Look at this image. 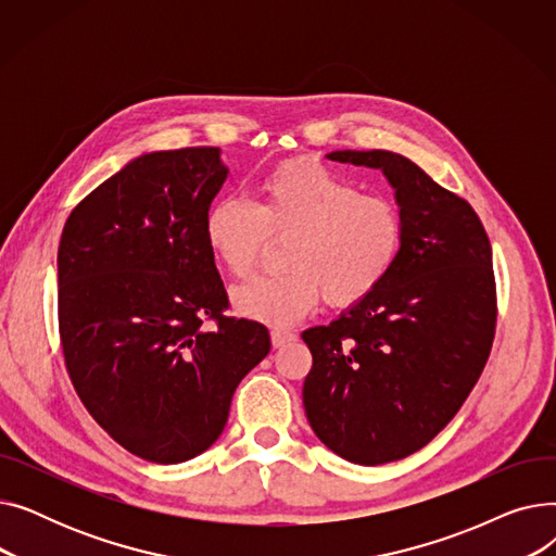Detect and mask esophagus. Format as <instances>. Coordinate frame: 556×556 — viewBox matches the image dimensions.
Here are the masks:
<instances>
[{
	"label": "esophagus",
	"mask_w": 556,
	"mask_h": 556,
	"mask_svg": "<svg viewBox=\"0 0 556 556\" xmlns=\"http://www.w3.org/2000/svg\"><path fill=\"white\" fill-rule=\"evenodd\" d=\"M298 336L293 331H283V329H273L270 331V340H273V346L279 349V346H286L288 342H293Z\"/></svg>",
	"instance_id": "obj_1"
}]
</instances>
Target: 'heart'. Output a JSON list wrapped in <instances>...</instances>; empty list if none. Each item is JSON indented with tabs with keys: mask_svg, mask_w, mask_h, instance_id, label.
Segmentation results:
<instances>
[{
	"mask_svg": "<svg viewBox=\"0 0 556 556\" xmlns=\"http://www.w3.org/2000/svg\"><path fill=\"white\" fill-rule=\"evenodd\" d=\"M204 239L220 266L248 279L286 241L281 275L233 290V306L256 323L290 327L325 298L331 308L365 302L392 273L403 245V214L392 198L363 193L317 160L277 164L258 185V200H216Z\"/></svg>",
	"mask_w": 556,
	"mask_h": 556,
	"instance_id": "heart-1",
	"label": "heart"
}]
</instances>
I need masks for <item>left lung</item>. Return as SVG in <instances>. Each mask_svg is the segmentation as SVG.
<instances>
[{"instance_id":"obj_1","label":"left lung","mask_w":556,"mask_h":556,"mask_svg":"<svg viewBox=\"0 0 556 556\" xmlns=\"http://www.w3.org/2000/svg\"><path fill=\"white\" fill-rule=\"evenodd\" d=\"M381 168L396 189L403 245L388 279L327 327L302 333L313 354L304 410L319 442L365 466L424 448L486 365L498 304L491 243L473 207L390 151H336Z\"/></svg>"}]
</instances>
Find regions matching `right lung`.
<instances>
[{
  "mask_svg": "<svg viewBox=\"0 0 556 556\" xmlns=\"http://www.w3.org/2000/svg\"><path fill=\"white\" fill-rule=\"evenodd\" d=\"M220 149L132 160L72 210L58 245V333L87 413L128 453L178 464L225 428L268 329L229 317L204 239Z\"/></svg>",
  "mask_w": 556,
  "mask_h": 556,
  "instance_id": "obj_1",
  "label": "right lung"
}]
</instances>
